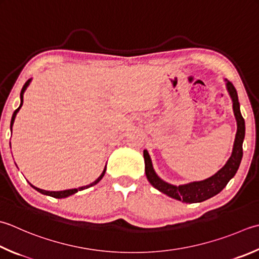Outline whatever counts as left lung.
<instances>
[{
  "label": "left lung",
  "mask_w": 259,
  "mask_h": 259,
  "mask_svg": "<svg viewBox=\"0 0 259 259\" xmlns=\"http://www.w3.org/2000/svg\"><path fill=\"white\" fill-rule=\"evenodd\" d=\"M226 82L227 90L231 96L232 108H234V113L237 120V134L230 158L228 159L226 165L220 170H218L213 176L209 177V179L176 186L167 183L155 173L148 151L144 150L147 180L161 193L173 197L175 200L185 202V203H197V202H203L220 193L228 184V182L236 175L242 158V143H244L245 139V120L240 113V105L235 86L229 80L226 79Z\"/></svg>",
  "instance_id": "8db88e82"
}]
</instances>
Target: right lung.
<instances>
[{
    "label": "right lung",
    "instance_id": "obj_1",
    "mask_svg": "<svg viewBox=\"0 0 259 259\" xmlns=\"http://www.w3.org/2000/svg\"><path fill=\"white\" fill-rule=\"evenodd\" d=\"M30 82H31V78L30 79H28L27 82H25V84L23 85V88H22V90H21V94H20V99H21V103H20V106L19 108L14 111L13 112V115H12V119H11V130H12V125H13V122H14V119H15V115H17V113L19 112V110L21 109V106H22V104H23V93H24V91L27 90V88L29 86V84H30ZM105 169H106V167L104 168V170L102 171V174H101L100 176H99V179L98 180H95L93 183H91V184H89V185H86V186H82V187H78V189H72V190H65V191H58V192H50V191H45V190H41V189H38V187H35V186H33V185H31L34 190H37L38 192H40V193L41 194H45V195H49V196H53V197H56V199H63V197H67V196H69V195H72V194H75L76 192H78V191H82V190H85V189H89V187H91V186H93V185H95V184H98L99 182L102 180V177L104 176V174H105Z\"/></svg>",
    "mask_w": 259,
    "mask_h": 259
}]
</instances>
